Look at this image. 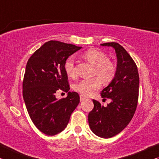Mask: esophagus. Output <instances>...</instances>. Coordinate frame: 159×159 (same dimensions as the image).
<instances>
[{
    "mask_svg": "<svg viewBox=\"0 0 159 159\" xmlns=\"http://www.w3.org/2000/svg\"><path fill=\"white\" fill-rule=\"evenodd\" d=\"M85 99H86L85 97H84L83 95H80V102L85 100Z\"/></svg>",
    "mask_w": 159,
    "mask_h": 159,
    "instance_id": "obj_1",
    "label": "esophagus"
}]
</instances>
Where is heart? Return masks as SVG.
Masks as SVG:
<instances>
[{
  "mask_svg": "<svg viewBox=\"0 0 159 159\" xmlns=\"http://www.w3.org/2000/svg\"><path fill=\"white\" fill-rule=\"evenodd\" d=\"M83 57L95 66L94 76L98 77L80 80L74 85V89L83 95L89 96L100 88L101 80L106 83L111 81L116 74V68L114 63L109 60L106 54L98 50H88L83 54ZM64 69L69 77L74 78L76 76L74 57L70 56L66 59L64 64Z\"/></svg>",
  "mask_w": 159,
  "mask_h": 159,
  "instance_id": "b5f03b06",
  "label": "heart"
}]
</instances>
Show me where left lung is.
Segmentation results:
<instances>
[{"instance_id": "8db88e82", "label": "left lung", "mask_w": 159, "mask_h": 159, "mask_svg": "<svg viewBox=\"0 0 159 159\" xmlns=\"http://www.w3.org/2000/svg\"><path fill=\"white\" fill-rule=\"evenodd\" d=\"M102 46H111L117 57L114 78L101 93L102 98L111 102L107 107L93 99L94 108L88 114L91 130L102 138H112L120 133L130 122L135 112L139 96V74L133 58L117 43H106Z\"/></svg>"}]
</instances>
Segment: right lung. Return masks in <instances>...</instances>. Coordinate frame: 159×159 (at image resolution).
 Listing matches in <instances>:
<instances>
[{
    "instance_id": "add662e5",
    "label": "right lung",
    "mask_w": 159,
    "mask_h": 159,
    "mask_svg": "<svg viewBox=\"0 0 159 159\" xmlns=\"http://www.w3.org/2000/svg\"><path fill=\"white\" fill-rule=\"evenodd\" d=\"M81 47L57 41L45 43L29 59L22 83L23 98L36 127L47 135L60 133L66 127L70 116L80 102L79 95L69 92L68 76L64 64ZM58 89L68 92L57 100Z\"/></svg>"
}]
</instances>
